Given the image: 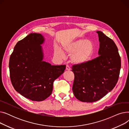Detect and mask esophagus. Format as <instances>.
<instances>
[{
  "mask_svg": "<svg viewBox=\"0 0 129 129\" xmlns=\"http://www.w3.org/2000/svg\"><path fill=\"white\" fill-rule=\"evenodd\" d=\"M66 70L67 71H70L71 70V69H70V67H69V66L66 65Z\"/></svg>",
  "mask_w": 129,
  "mask_h": 129,
  "instance_id": "1",
  "label": "esophagus"
}]
</instances>
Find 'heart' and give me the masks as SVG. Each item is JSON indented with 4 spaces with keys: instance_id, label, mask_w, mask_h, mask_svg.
Returning <instances> with one entry per match:
<instances>
[{
    "instance_id": "obj_1",
    "label": "heart",
    "mask_w": 129,
    "mask_h": 129,
    "mask_svg": "<svg viewBox=\"0 0 129 129\" xmlns=\"http://www.w3.org/2000/svg\"><path fill=\"white\" fill-rule=\"evenodd\" d=\"M64 51L71 54V60L74 63L82 64L86 63L91 57L94 50V46L91 41L80 39L73 41L63 45ZM55 55L63 57V52L56 47L54 50Z\"/></svg>"
}]
</instances>
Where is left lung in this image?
I'll return each mask as SVG.
<instances>
[{"mask_svg": "<svg viewBox=\"0 0 129 129\" xmlns=\"http://www.w3.org/2000/svg\"><path fill=\"white\" fill-rule=\"evenodd\" d=\"M100 42L99 56L82 64H74L72 90L79 100L93 103L103 98L116 85L121 69V58L113 41L97 31Z\"/></svg>", "mask_w": 129, "mask_h": 129, "instance_id": "left-lung-1", "label": "left lung"}]
</instances>
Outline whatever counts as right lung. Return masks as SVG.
<instances>
[{"mask_svg":"<svg viewBox=\"0 0 129 129\" xmlns=\"http://www.w3.org/2000/svg\"><path fill=\"white\" fill-rule=\"evenodd\" d=\"M43 36L30 33L17 42L9 59L10 77L15 89L32 101L49 97L54 81L62 74L65 65H51L43 61Z\"/></svg>","mask_w":129,"mask_h":129,"instance_id":"right-lung-1","label":"right lung"}]
</instances>
